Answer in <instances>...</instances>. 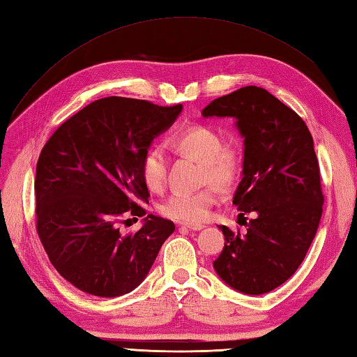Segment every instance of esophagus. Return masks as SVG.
I'll list each match as a JSON object with an SVG mask.
<instances>
[{
	"label": "esophagus",
	"mask_w": 357,
	"mask_h": 357,
	"mask_svg": "<svg viewBox=\"0 0 357 357\" xmlns=\"http://www.w3.org/2000/svg\"><path fill=\"white\" fill-rule=\"evenodd\" d=\"M183 229H187V230H193V231H199L204 229L202 224H183L181 225Z\"/></svg>",
	"instance_id": "obj_1"
}]
</instances>
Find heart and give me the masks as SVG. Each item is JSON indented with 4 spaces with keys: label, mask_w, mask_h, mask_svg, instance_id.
<instances>
[{
    "label": "heart",
    "mask_w": 357,
    "mask_h": 357,
    "mask_svg": "<svg viewBox=\"0 0 357 357\" xmlns=\"http://www.w3.org/2000/svg\"><path fill=\"white\" fill-rule=\"evenodd\" d=\"M174 150L192 155L204 164V181L219 187H229L241 170L239 153L233 147L224 146V139L216 128L196 124L184 128L170 141ZM141 178L151 192L162 190L167 178L165 149L155 144L146 150L141 159ZM219 199L218 188L207 187L201 192H174L167 198L159 211L167 218L183 222H201Z\"/></svg>",
    "instance_id": "obj_1"
}]
</instances>
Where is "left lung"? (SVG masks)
I'll use <instances>...</instances> for the list:
<instances>
[{"mask_svg":"<svg viewBox=\"0 0 357 357\" xmlns=\"http://www.w3.org/2000/svg\"><path fill=\"white\" fill-rule=\"evenodd\" d=\"M202 116L236 119L244 161L233 204L242 216L253 215L245 234L219 225L225 244L215 271L236 291L268 293L299 268L319 227L324 195L312 133L298 113L256 86L211 101Z\"/></svg>","mask_w":357,"mask_h":357,"instance_id":"1","label":"left lung"}]
</instances>
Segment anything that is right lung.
Masks as SVG:
<instances>
[{
  "instance_id": "add662e5",
  "label": "right lung",
  "mask_w": 357,
  "mask_h": 357,
  "mask_svg": "<svg viewBox=\"0 0 357 357\" xmlns=\"http://www.w3.org/2000/svg\"><path fill=\"white\" fill-rule=\"evenodd\" d=\"M181 110V104L101 98L59 126L43 147L36 231L53 267L78 290L100 298L133 291L174 231L172 221L155 215L126 237L117 224L126 215H146L139 202L150 195L141 159Z\"/></svg>"
}]
</instances>
